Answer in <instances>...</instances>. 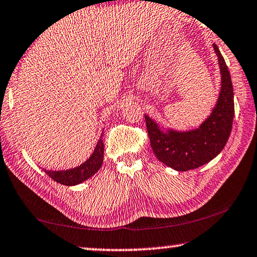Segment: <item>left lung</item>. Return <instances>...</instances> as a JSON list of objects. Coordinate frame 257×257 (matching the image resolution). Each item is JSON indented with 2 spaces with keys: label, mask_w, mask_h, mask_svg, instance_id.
<instances>
[{
  "label": "left lung",
  "mask_w": 257,
  "mask_h": 257,
  "mask_svg": "<svg viewBox=\"0 0 257 257\" xmlns=\"http://www.w3.org/2000/svg\"><path fill=\"white\" fill-rule=\"evenodd\" d=\"M221 74V89L217 104L198 128L178 132L162 131L156 122L145 114L151 146L160 161L177 172H187L210 162L225 147L234 117L233 84L227 65L213 44Z\"/></svg>",
  "instance_id": "left-lung-1"
}]
</instances>
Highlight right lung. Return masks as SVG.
<instances>
[{"instance_id": "obj_1", "label": "right lung", "mask_w": 257, "mask_h": 257, "mask_svg": "<svg viewBox=\"0 0 257 257\" xmlns=\"http://www.w3.org/2000/svg\"><path fill=\"white\" fill-rule=\"evenodd\" d=\"M102 137L99 138L97 145H96L94 152L87 161L83 162L79 167L68 170H45V173L52 180L64 185H76L88 180L92 175L96 174L102 167L104 158V144Z\"/></svg>"}]
</instances>
